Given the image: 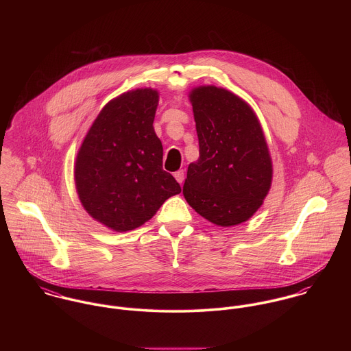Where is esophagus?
<instances>
[{
	"label": "esophagus",
	"mask_w": 351,
	"mask_h": 351,
	"mask_svg": "<svg viewBox=\"0 0 351 351\" xmlns=\"http://www.w3.org/2000/svg\"><path fill=\"white\" fill-rule=\"evenodd\" d=\"M174 177H176V180L182 185V184H184V180H185V171H184V170H178V171L174 173Z\"/></svg>",
	"instance_id": "1"
}]
</instances>
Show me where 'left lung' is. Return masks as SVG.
<instances>
[{"instance_id":"obj_1","label":"left lung","mask_w":351,"mask_h":351,"mask_svg":"<svg viewBox=\"0 0 351 351\" xmlns=\"http://www.w3.org/2000/svg\"><path fill=\"white\" fill-rule=\"evenodd\" d=\"M200 156L188 166L184 197L208 221L231 227L247 221L266 199L273 162L250 105L215 85L189 92Z\"/></svg>"}]
</instances>
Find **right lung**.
Here are the masks:
<instances>
[{"label":"right lung","instance_id":"obj_1","mask_svg":"<svg viewBox=\"0 0 351 351\" xmlns=\"http://www.w3.org/2000/svg\"><path fill=\"white\" fill-rule=\"evenodd\" d=\"M158 102L152 88L112 99L77 152L78 199L95 220L116 232L141 227L181 193L180 184L162 169L163 147L152 127Z\"/></svg>","mask_w":351,"mask_h":351}]
</instances>
